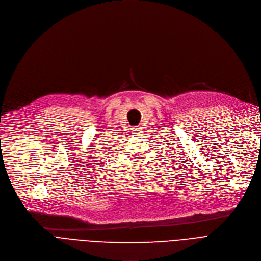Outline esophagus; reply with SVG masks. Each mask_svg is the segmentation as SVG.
Returning a JSON list of instances; mask_svg holds the SVG:
<instances>
[{"label": "esophagus", "instance_id": "1", "mask_svg": "<svg viewBox=\"0 0 261 261\" xmlns=\"http://www.w3.org/2000/svg\"><path fill=\"white\" fill-rule=\"evenodd\" d=\"M133 133H138L139 132V128H132Z\"/></svg>", "mask_w": 261, "mask_h": 261}]
</instances>
